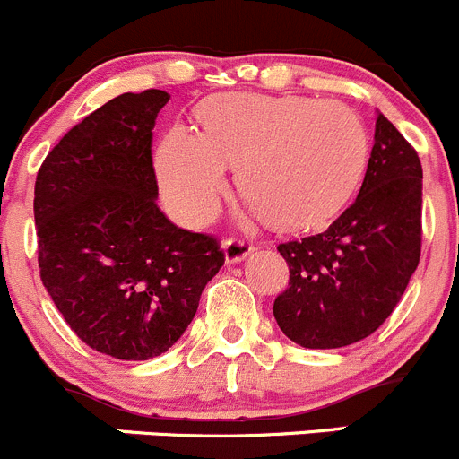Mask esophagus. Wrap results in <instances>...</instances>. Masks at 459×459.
Returning a JSON list of instances; mask_svg holds the SVG:
<instances>
[{
	"instance_id": "34e87169",
	"label": "esophagus",
	"mask_w": 459,
	"mask_h": 459,
	"mask_svg": "<svg viewBox=\"0 0 459 459\" xmlns=\"http://www.w3.org/2000/svg\"><path fill=\"white\" fill-rule=\"evenodd\" d=\"M223 249H225V261L238 263L254 252V245L247 243V240H243V238H228L223 243Z\"/></svg>"
}]
</instances>
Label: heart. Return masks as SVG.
I'll use <instances>...</instances> for the list:
<instances>
[{
	"label": "heart",
	"mask_w": 459,
	"mask_h": 459,
	"mask_svg": "<svg viewBox=\"0 0 459 459\" xmlns=\"http://www.w3.org/2000/svg\"><path fill=\"white\" fill-rule=\"evenodd\" d=\"M201 131L171 125L156 171L171 214L201 228L228 192V165L254 216L281 230L333 219L355 194L368 134L351 107L301 95L223 93L201 111Z\"/></svg>",
	"instance_id": "b5f03b06"
}]
</instances>
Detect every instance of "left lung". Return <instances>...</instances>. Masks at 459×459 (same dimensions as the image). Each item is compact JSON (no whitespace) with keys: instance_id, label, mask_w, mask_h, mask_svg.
I'll return each mask as SVG.
<instances>
[{"instance_id":"8db88e82","label":"left lung","mask_w":459,"mask_h":459,"mask_svg":"<svg viewBox=\"0 0 459 459\" xmlns=\"http://www.w3.org/2000/svg\"><path fill=\"white\" fill-rule=\"evenodd\" d=\"M290 288L274 319L303 348H343L394 310L421 252V162L377 113L375 144L352 205L321 234L279 245Z\"/></svg>"}]
</instances>
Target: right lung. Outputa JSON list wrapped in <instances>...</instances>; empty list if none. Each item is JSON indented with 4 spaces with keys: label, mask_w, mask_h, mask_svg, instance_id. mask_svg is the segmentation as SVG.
<instances>
[{
    "label": "right lung",
    "mask_w": 459,
    "mask_h": 459,
    "mask_svg": "<svg viewBox=\"0 0 459 459\" xmlns=\"http://www.w3.org/2000/svg\"><path fill=\"white\" fill-rule=\"evenodd\" d=\"M169 93H122L86 116L35 180L39 276L93 351L144 361L192 324L223 267L214 236L180 230L156 205L152 131Z\"/></svg>",
    "instance_id": "right-lung-1"
}]
</instances>
